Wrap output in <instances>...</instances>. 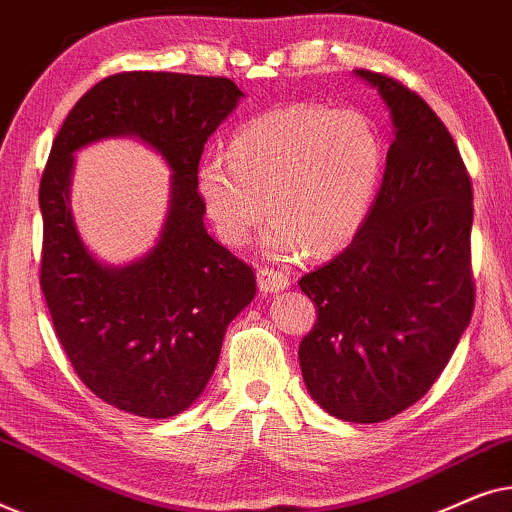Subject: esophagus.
Here are the masks:
<instances>
[{"label": "esophagus", "instance_id": "1", "mask_svg": "<svg viewBox=\"0 0 512 512\" xmlns=\"http://www.w3.org/2000/svg\"><path fill=\"white\" fill-rule=\"evenodd\" d=\"M256 279H258V289L263 293H277L289 289L291 279L286 272L275 270V268H258L256 270Z\"/></svg>", "mask_w": 512, "mask_h": 512}]
</instances>
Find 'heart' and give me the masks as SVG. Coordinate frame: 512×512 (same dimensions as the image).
Masks as SVG:
<instances>
[{
    "label": "heart",
    "mask_w": 512,
    "mask_h": 512,
    "mask_svg": "<svg viewBox=\"0 0 512 512\" xmlns=\"http://www.w3.org/2000/svg\"><path fill=\"white\" fill-rule=\"evenodd\" d=\"M382 174L384 142L366 114L305 102L244 123L230 158H202L195 188L223 244L244 247L270 214L265 254L289 261L349 247L373 212Z\"/></svg>",
    "instance_id": "obj_1"
}]
</instances>
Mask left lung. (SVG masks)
<instances>
[{
    "mask_svg": "<svg viewBox=\"0 0 512 512\" xmlns=\"http://www.w3.org/2000/svg\"><path fill=\"white\" fill-rule=\"evenodd\" d=\"M356 76L382 95L394 142L359 237L298 282L317 305L298 359L321 408L375 424L431 389L471 321L473 186L452 135L415 90L370 69Z\"/></svg>",
    "mask_w": 512,
    "mask_h": 512,
    "instance_id": "left-lung-1",
    "label": "left lung"
}]
</instances>
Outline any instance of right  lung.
<instances>
[{
    "label": "right lung",
    "mask_w": 512,
    "mask_h": 512,
    "mask_svg": "<svg viewBox=\"0 0 512 512\" xmlns=\"http://www.w3.org/2000/svg\"><path fill=\"white\" fill-rule=\"evenodd\" d=\"M244 93L226 76L121 72L95 83L53 139L39 207V282L55 335L81 382L104 403L146 419L198 401L230 321L256 296L251 265L207 233L195 177L205 142ZM137 136L173 170L157 247L121 269L89 254L68 207L73 153Z\"/></svg>",
    "instance_id": "1"
}]
</instances>
